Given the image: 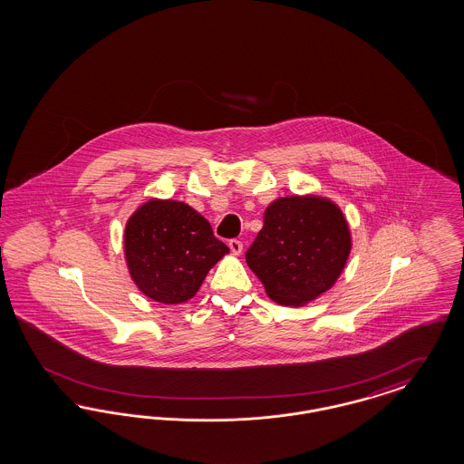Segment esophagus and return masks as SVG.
<instances>
[{"mask_svg":"<svg viewBox=\"0 0 464 464\" xmlns=\"http://www.w3.org/2000/svg\"><path fill=\"white\" fill-rule=\"evenodd\" d=\"M227 245H229V248H231V252H233V254H237V256L241 254V250H243V243H241L240 240H237V238H235V240H229Z\"/></svg>","mask_w":464,"mask_h":464,"instance_id":"esophagus-1","label":"esophagus"}]
</instances>
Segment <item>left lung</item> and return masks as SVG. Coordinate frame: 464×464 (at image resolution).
<instances>
[{
    "label": "left lung",
    "mask_w": 464,
    "mask_h": 464,
    "mask_svg": "<svg viewBox=\"0 0 464 464\" xmlns=\"http://www.w3.org/2000/svg\"><path fill=\"white\" fill-rule=\"evenodd\" d=\"M350 250L348 223L331 200L293 195L266 208L245 258L274 302L304 304L336 283Z\"/></svg>",
    "instance_id": "obj_1"
}]
</instances>
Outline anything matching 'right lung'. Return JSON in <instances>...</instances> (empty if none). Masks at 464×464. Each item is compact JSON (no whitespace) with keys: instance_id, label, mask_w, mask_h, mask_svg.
I'll list each match as a JSON object with an SVG mask.
<instances>
[{"instance_id":"obj_1","label":"right lung","mask_w":464,"mask_h":464,"mask_svg":"<svg viewBox=\"0 0 464 464\" xmlns=\"http://www.w3.org/2000/svg\"><path fill=\"white\" fill-rule=\"evenodd\" d=\"M227 252L206 218L175 200H149L125 229L130 276L145 296L160 304L190 300Z\"/></svg>"}]
</instances>
